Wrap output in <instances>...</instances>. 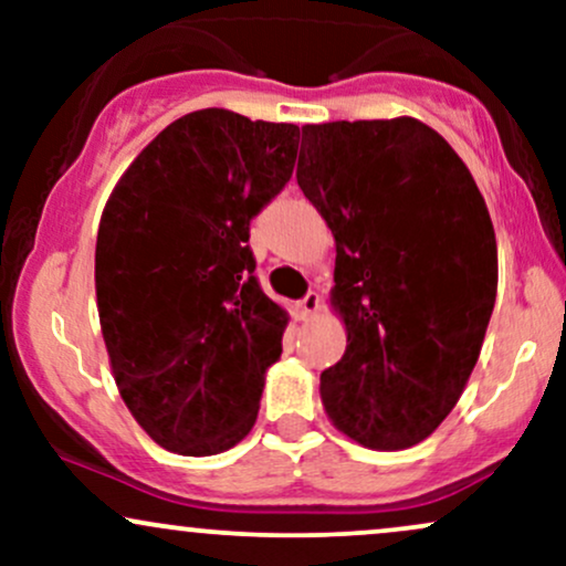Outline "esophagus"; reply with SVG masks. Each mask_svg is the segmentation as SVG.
Segmentation results:
<instances>
[{"label": "esophagus", "instance_id": "esophagus-1", "mask_svg": "<svg viewBox=\"0 0 566 566\" xmlns=\"http://www.w3.org/2000/svg\"><path fill=\"white\" fill-rule=\"evenodd\" d=\"M319 305H322L319 292H308L301 303H295V319H303V322L311 319V316L319 311Z\"/></svg>", "mask_w": 566, "mask_h": 566}]
</instances>
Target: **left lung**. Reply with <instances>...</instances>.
I'll use <instances>...</instances> for the list:
<instances>
[{"label":"left lung","instance_id":"left-lung-1","mask_svg":"<svg viewBox=\"0 0 566 566\" xmlns=\"http://www.w3.org/2000/svg\"><path fill=\"white\" fill-rule=\"evenodd\" d=\"M297 186L335 237L346 354L322 373L340 433L380 452L431 437L476 367L497 242L465 161L412 116L303 127Z\"/></svg>","mask_w":566,"mask_h":566}]
</instances>
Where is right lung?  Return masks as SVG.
Wrapping results in <instances>:
<instances>
[{
  "label": "right lung",
  "instance_id": "obj_1",
  "mask_svg": "<svg viewBox=\"0 0 566 566\" xmlns=\"http://www.w3.org/2000/svg\"><path fill=\"white\" fill-rule=\"evenodd\" d=\"M297 143V125L201 108L161 129L103 207V340L127 409L165 450L207 458L255 426L290 316L258 284L247 239Z\"/></svg>",
  "mask_w": 566,
  "mask_h": 566
}]
</instances>
